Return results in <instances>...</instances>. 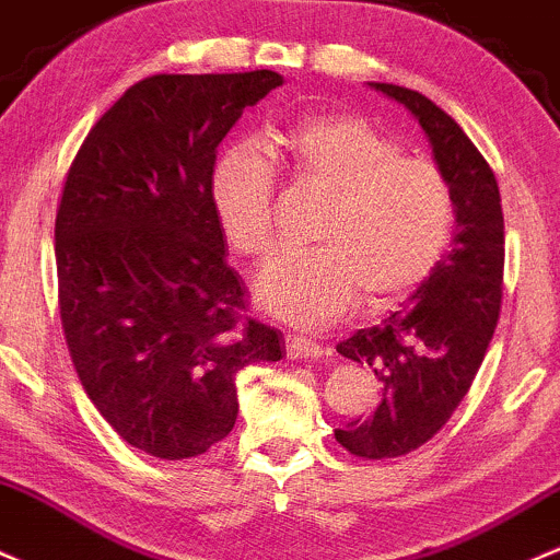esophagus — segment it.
<instances>
[{"mask_svg":"<svg viewBox=\"0 0 560 560\" xmlns=\"http://www.w3.org/2000/svg\"><path fill=\"white\" fill-rule=\"evenodd\" d=\"M285 349L291 360H319V357L325 354V349L319 347L317 341H312V338H301V336H288Z\"/></svg>","mask_w":560,"mask_h":560,"instance_id":"obj_1","label":"esophagus"}]
</instances>
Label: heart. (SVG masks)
I'll use <instances>...</instances> for the list:
<instances>
[{"instance_id":"heart-1","label":"heart","mask_w":560,"mask_h":560,"mask_svg":"<svg viewBox=\"0 0 560 560\" xmlns=\"http://www.w3.org/2000/svg\"><path fill=\"white\" fill-rule=\"evenodd\" d=\"M304 190L328 198L312 254H282L256 278L267 312L299 328L338 323L357 299L388 310L442 261L455 230V200L436 163L354 113H314L272 140ZM275 166L259 150L232 148L211 172V209L237 254L264 259L275 246Z\"/></svg>"}]
</instances>
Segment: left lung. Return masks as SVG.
Returning <instances> with one entry per match:
<instances>
[{"label":"left lung","instance_id":"8db88e82","mask_svg":"<svg viewBox=\"0 0 560 560\" xmlns=\"http://www.w3.org/2000/svg\"><path fill=\"white\" fill-rule=\"evenodd\" d=\"M370 86L410 110L455 200V237L439 267L381 325L336 347L381 381L373 416L336 429V442L357 457L383 460L423 447L479 373L500 317L505 224L498 179L455 118L420 92Z\"/></svg>","mask_w":560,"mask_h":560}]
</instances>
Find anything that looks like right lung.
<instances>
[{"label":"right lung","instance_id":"obj_1","mask_svg":"<svg viewBox=\"0 0 560 560\" xmlns=\"http://www.w3.org/2000/svg\"><path fill=\"white\" fill-rule=\"evenodd\" d=\"M280 73H159L81 142L55 219L60 319L81 386L131 447L198 457L237 418L235 375L285 354L246 317L211 209L219 142Z\"/></svg>","mask_w":560,"mask_h":560}]
</instances>
